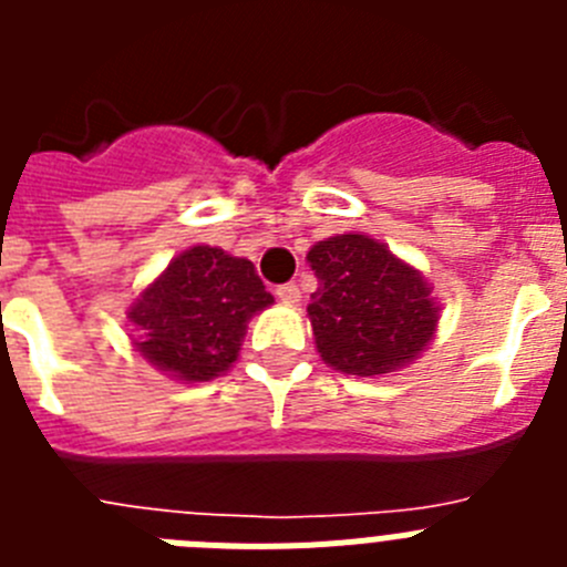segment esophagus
Listing matches in <instances>:
<instances>
[{
  "label": "esophagus",
  "instance_id": "obj_1",
  "mask_svg": "<svg viewBox=\"0 0 567 567\" xmlns=\"http://www.w3.org/2000/svg\"><path fill=\"white\" fill-rule=\"evenodd\" d=\"M275 295H278L284 303H298L300 300V289L295 287V284H280V287L275 289Z\"/></svg>",
  "mask_w": 567,
  "mask_h": 567
}]
</instances>
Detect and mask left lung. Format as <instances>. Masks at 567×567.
<instances>
[{
	"instance_id": "obj_1",
	"label": "left lung",
	"mask_w": 567,
	"mask_h": 567,
	"mask_svg": "<svg viewBox=\"0 0 567 567\" xmlns=\"http://www.w3.org/2000/svg\"><path fill=\"white\" fill-rule=\"evenodd\" d=\"M318 289L307 307L323 363L374 378L412 363L437 332L440 307L423 272L369 235H334L307 255Z\"/></svg>"
}]
</instances>
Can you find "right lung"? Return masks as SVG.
<instances>
[{
	"label": "right lung",
	"instance_id": "add662e5",
	"mask_svg": "<svg viewBox=\"0 0 567 567\" xmlns=\"http://www.w3.org/2000/svg\"><path fill=\"white\" fill-rule=\"evenodd\" d=\"M272 303L252 260L193 247L135 298L127 318L135 349L158 372L187 383L224 374L238 360L252 315Z\"/></svg>",
	"mask_w": 567,
	"mask_h": 567
}]
</instances>
